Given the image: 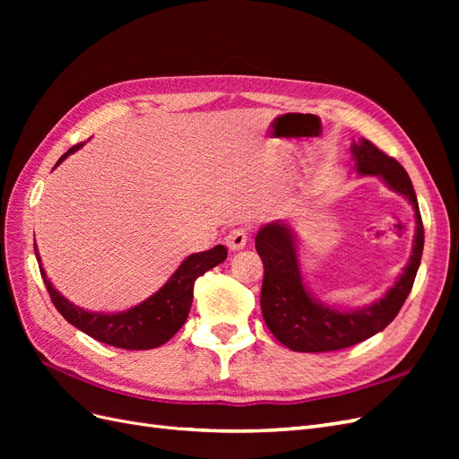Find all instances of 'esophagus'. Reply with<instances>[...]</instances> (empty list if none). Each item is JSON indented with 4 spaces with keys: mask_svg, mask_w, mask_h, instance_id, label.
I'll return each mask as SVG.
<instances>
[{
    "mask_svg": "<svg viewBox=\"0 0 459 459\" xmlns=\"http://www.w3.org/2000/svg\"><path fill=\"white\" fill-rule=\"evenodd\" d=\"M247 239H248V233H247V230H245V228H238V230H231V231L228 233L226 245H228L230 251L238 253V251H241V248H245Z\"/></svg>",
    "mask_w": 459,
    "mask_h": 459,
    "instance_id": "34e87169",
    "label": "esophagus"
}]
</instances>
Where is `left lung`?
Instances as JSON below:
<instances>
[{
	"label": "left lung",
	"instance_id": "8db88e82",
	"mask_svg": "<svg viewBox=\"0 0 459 459\" xmlns=\"http://www.w3.org/2000/svg\"><path fill=\"white\" fill-rule=\"evenodd\" d=\"M354 169L359 176H377L388 189L406 197L415 212L411 256L394 285L362 308L341 310L317 300L304 285L297 235L283 221H270L256 233V251L264 264L260 308L272 335L295 352H331L349 349L383 331L408 299L423 255V221L408 172L368 140L354 142Z\"/></svg>",
	"mask_w": 459,
	"mask_h": 459
}]
</instances>
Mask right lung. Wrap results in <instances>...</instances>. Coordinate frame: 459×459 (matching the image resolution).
Returning <instances> with one entry per match:
<instances>
[{
    "instance_id": "obj_1",
    "label": "right lung",
    "mask_w": 459,
    "mask_h": 459,
    "mask_svg": "<svg viewBox=\"0 0 459 459\" xmlns=\"http://www.w3.org/2000/svg\"><path fill=\"white\" fill-rule=\"evenodd\" d=\"M84 143H78L73 149H68L65 155L57 160L59 166L68 155H73ZM34 253L39 264L41 277L48 287V293L55 308L68 324H73L76 329L84 331L86 335L95 341L117 346L124 351H149L170 341L176 333L186 324L187 314L193 302V285L195 280L204 272L212 270L221 264L228 256V248L224 245H216L211 251H203L189 255L178 270L170 275L155 295H151L143 302L132 307L124 312L105 314V312H90L76 307L68 299H65L57 289L48 280L46 270L41 268V258L34 241Z\"/></svg>"
}]
</instances>
